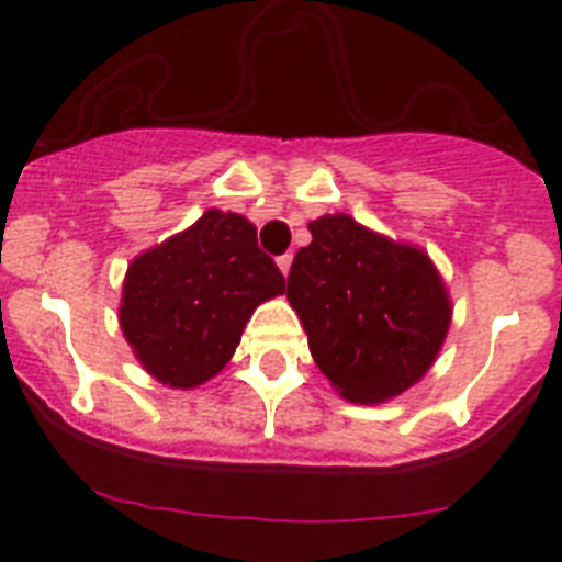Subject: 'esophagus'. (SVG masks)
Segmentation results:
<instances>
[{"label": "esophagus", "mask_w": 562, "mask_h": 562, "mask_svg": "<svg viewBox=\"0 0 562 562\" xmlns=\"http://www.w3.org/2000/svg\"><path fill=\"white\" fill-rule=\"evenodd\" d=\"M290 267H292L290 252H286V256H278V270L284 272V276H290Z\"/></svg>", "instance_id": "34e87169"}]
</instances>
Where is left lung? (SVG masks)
I'll return each mask as SVG.
<instances>
[{"instance_id":"1","label":"left lung","mask_w":562,"mask_h":562,"mask_svg":"<svg viewBox=\"0 0 562 562\" xmlns=\"http://www.w3.org/2000/svg\"><path fill=\"white\" fill-rule=\"evenodd\" d=\"M286 278L317 369L351 402L411 389L439 355L450 301L430 258L394 245L346 213L310 222Z\"/></svg>"}]
</instances>
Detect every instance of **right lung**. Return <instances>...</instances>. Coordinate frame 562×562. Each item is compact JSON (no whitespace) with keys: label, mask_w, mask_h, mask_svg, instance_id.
I'll return each mask as SVG.
<instances>
[{"label":"right lung","mask_w":562,"mask_h":562,"mask_svg":"<svg viewBox=\"0 0 562 562\" xmlns=\"http://www.w3.org/2000/svg\"><path fill=\"white\" fill-rule=\"evenodd\" d=\"M284 290L256 227L213 207L186 233L134 258L121 326L154 380L193 389L225 369L252 310Z\"/></svg>","instance_id":"right-lung-1"}]
</instances>
